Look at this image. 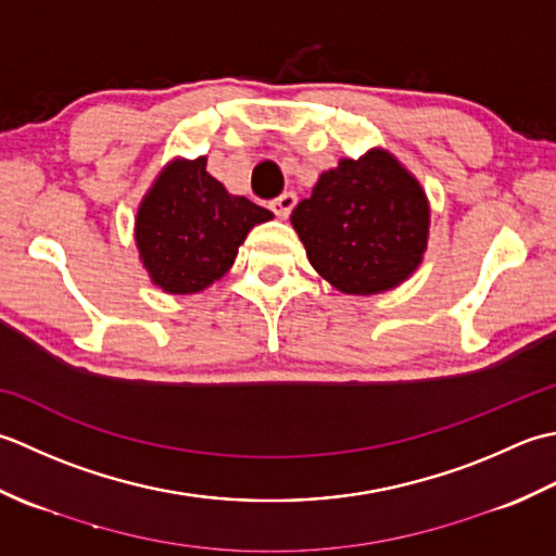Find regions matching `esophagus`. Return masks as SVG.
Returning a JSON list of instances; mask_svg holds the SVG:
<instances>
[{"label": "esophagus", "mask_w": 556, "mask_h": 556, "mask_svg": "<svg viewBox=\"0 0 556 556\" xmlns=\"http://www.w3.org/2000/svg\"><path fill=\"white\" fill-rule=\"evenodd\" d=\"M294 203H298V197H294L292 191H282L278 199L270 201V211H274L278 218H288L294 208Z\"/></svg>", "instance_id": "1"}]
</instances>
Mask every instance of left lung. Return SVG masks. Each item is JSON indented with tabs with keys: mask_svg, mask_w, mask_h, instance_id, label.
Masks as SVG:
<instances>
[{
	"mask_svg": "<svg viewBox=\"0 0 556 556\" xmlns=\"http://www.w3.org/2000/svg\"><path fill=\"white\" fill-rule=\"evenodd\" d=\"M290 220L324 280L345 294H377L422 264L429 201L389 151L371 149L321 173Z\"/></svg>",
	"mask_w": 556,
	"mask_h": 556,
	"instance_id": "8db88e82",
	"label": "left lung"
}]
</instances>
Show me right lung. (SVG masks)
<instances>
[{"mask_svg": "<svg viewBox=\"0 0 556 556\" xmlns=\"http://www.w3.org/2000/svg\"><path fill=\"white\" fill-rule=\"evenodd\" d=\"M274 213L235 197L206 173V157H175L136 213V247L151 282L169 294L201 292L228 274L249 230Z\"/></svg>", "mask_w": 556, "mask_h": 556, "instance_id": "right-lung-1", "label": "right lung"}]
</instances>
